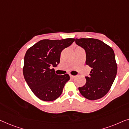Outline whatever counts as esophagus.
I'll return each instance as SVG.
<instances>
[{"mask_svg":"<svg viewBox=\"0 0 129 129\" xmlns=\"http://www.w3.org/2000/svg\"><path fill=\"white\" fill-rule=\"evenodd\" d=\"M70 77L71 78H74L75 77V76H74V75H70Z\"/></svg>","mask_w":129,"mask_h":129,"instance_id":"1","label":"esophagus"}]
</instances>
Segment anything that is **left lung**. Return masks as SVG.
Segmentation results:
<instances>
[{
    "label": "left lung",
    "mask_w": 129,
    "mask_h": 129,
    "mask_svg": "<svg viewBox=\"0 0 129 129\" xmlns=\"http://www.w3.org/2000/svg\"><path fill=\"white\" fill-rule=\"evenodd\" d=\"M75 43L86 52V64L92 70L86 83L78 89L83 97L90 101L104 96L109 92L116 76L117 66L114 51L98 39H76Z\"/></svg>",
    "instance_id": "8db88e82"
}]
</instances>
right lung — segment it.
<instances>
[{"label": "right lung", "mask_w": 129, "mask_h": 129, "mask_svg": "<svg viewBox=\"0 0 129 129\" xmlns=\"http://www.w3.org/2000/svg\"><path fill=\"white\" fill-rule=\"evenodd\" d=\"M75 41L74 39H45L29 48L24 56L23 75L30 89L38 98L49 102L57 99L70 75H58L52 67L60 61L62 51Z\"/></svg>", "instance_id": "right-lung-1"}]
</instances>
